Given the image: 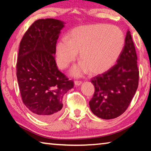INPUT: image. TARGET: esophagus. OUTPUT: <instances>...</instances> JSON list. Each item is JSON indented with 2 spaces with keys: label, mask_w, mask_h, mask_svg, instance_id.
Listing matches in <instances>:
<instances>
[{
  "label": "esophagus",
  "mask_w": 151,
  "mask_h": 151,
  "mask_svg": "<svg viewBox=\"0 0 151 151\" xmlns=\"http://www.w3.org/2000/svg\"><path fill=\"white\" fill-rule=\"evenodd\" d=\"M82 84L81 81H75V86H80Z\"/></svg>",
  "instance_id": "1"
}]
</instances>
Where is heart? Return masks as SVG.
I'll return each instance as SVG.
<instances>
[{"instance_id":"b5f03b06","label":"heart","mask_w":151,"mask_h":151,"mask_svg":"<svg viewBox=\"0 0 151 151\" xmlns=\"http://www.w3.org/2000/svg\"><path fill=\"white\" fill-rule=\"evenodd\" d=\"M125 37L121 29L99 24L76 27L56 45V59L61 68H67L79 53L81 62L70 73L78 77L90 71L100 75L112 68L124 48Z\"/></svg>"}]
</instances>
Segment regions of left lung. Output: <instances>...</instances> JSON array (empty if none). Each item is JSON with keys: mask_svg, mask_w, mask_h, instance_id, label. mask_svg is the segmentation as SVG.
<instances>
[{"mask_svg": "<svg viewBox=\"0 0 151 151\" xmlns=\"http://www.w3.org/2000/svg\"><path fill=\"white\" fill-rule=\"evenodd\" d=\"M116 62L108 71L91 79L94 93L89 106L94 114L103 119H115L124 112L139 85L137 56L129 30Z\"/></svg>", "mask_w": 151, "mask_h": 151, "instance_id": "8db88e82", "label": "left lung"}]
</instances>
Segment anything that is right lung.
<instances>
[{
	"label": "right lung",
	"instance_id": "right-lung-1",
	"mask_svg": "<svg viewBox=\"0 0 151 151\" xmlns=\"http://www.w3.org/2000/svg\"><path fill=\"white\" fill-rule=\"evenodd\" d=\"M65 22L54 19L36 20L20 42L17 76L25 106L37 119L50 121L63 108V98L73 82L59 71L56 45Z\"/></svg>",
	"mask_w": 151,
	"mask_h": 151
}]
</instances>
